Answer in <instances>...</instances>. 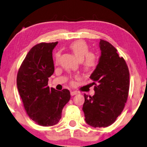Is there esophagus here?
Segmentation results:
<instances>
[{
    "instance_id": "34e87169",
    "label": "esophagus",
    "mask_w": 147,
    "mask_h": 147,
    "mask_svg": "<svg viewBox=\"0 0 147 147\" xmlns=\"http://www.w3.org/2000/svg\"><path fill=\"white\" fill-rule=\"evenodd\" d=\"M77 94H78V92L77 91H74V90H73V91H71V96H74V95Z\"/></svg>"
}]
</instances>
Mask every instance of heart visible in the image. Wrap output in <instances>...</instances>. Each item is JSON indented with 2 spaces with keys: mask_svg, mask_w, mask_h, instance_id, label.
I'll return each mask as SVG.
<instances>
[{
  "mask_svg": "<svg viewBox=\"0 0 147 147\" xmlns=\"http://www.w3.org/2000/svg\"><path fill=\"white\" fill-rule=\"evenodd\" d=\"M69 48L78 61H83V66L86 71H91L96 67L97 58L94 53H89V48L85 41L78 40L72 42L69 45ZM60 53L55 55L56 63L59 62Z\"/></svg>",
  "mask_w": 147,
  "mask_h": 147,
  "instance_id": "b5f03b06",
  "label": "heart"
}]
</instances>
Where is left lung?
I'll return each instance as SVG.
<instances>
[{
    "label": "left lung",
    "mask_w": 147,
    "mask_h": 147,
    "mask_svg": "<svg viewBox=\"0 0 147 147\" xmlns=\"http://www.w3.org/2000/svg\"><path fill=\"white\" fill-rule=\"evenodd\" d=\"M99 47L98 63L90 76L95 93L92 96L84 94L82 107L86 123L95 128L115 123L125 107L129 90V71L125 59L106 40H100Z\"/></svg>",
    "instance_id": "obj_1"
}]
</instances>
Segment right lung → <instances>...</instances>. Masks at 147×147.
Returning a JSON list of instances; mask_svg holds the SVG:
<instances>
[{
    "mask_svg": "<svg viewBox=\"0 0 147 147\" xmlns=\"http://www.w3.org/2000/svg\"><path fill=\"white\" fill-rule=\"evenodd\" d=\"M58 42H42L29 51L17 74L16 84L24 109L33 121L43 127L53 126L71 98L70 91L48 86L55 71L53 51Z\"/></svg>",
    "mask_w": 147,
    "mask_h": 147,
    "instance_id": "right-lung-1",
    "label": "right lung"
}]
</instances>
